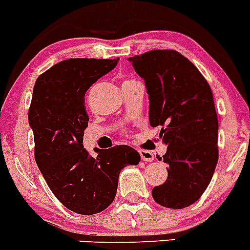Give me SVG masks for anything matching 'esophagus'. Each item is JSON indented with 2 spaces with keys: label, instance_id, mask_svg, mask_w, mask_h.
I'll list each match as a JSON object with an SVG mask.
<instances>
[{
  "label": "esophagus",
  "instance_id": "1",
  "mask_svg": "<svg viewBox=\"0 0 250 250\" xmlns=\"http://www.w3.org/2000/svg\"><path fill=\"white\" fill-rule=\"evenodd\" d=\"M139 154H141V158L143 162H153L154 160V154L151 151L148 150H139Z\"/></svg>",
  "mask_w": 250,
  "mask_h": 250
}]
</instances>
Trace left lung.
Masks as SVG:
<instances>
[{"label": "left lung", "instance_id": "left-lung-1", "mask_svg": "<svg viewBox=\"0 0 250 250\" xmlns=\"http://www.w3.org/2000/svg\"><path fill=\"white\" fill-rule=\"evenodd\" d=\"M144 79L149 122L160 125L169 167L164 184L151 190L154 201L180 209L201 197L218 162V120L213 95L199 69L175 50H151L128 58Z\"/></svg>", "mask_w": 250, "mask_h": 250}]
</instances>
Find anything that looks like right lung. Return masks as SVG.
<instances>
[{
  "mask_svg": "<svg viewBox=\"0 0 250 250\" xmlns=\"http://www.w3.org/2000/svg\"><path fill=\"white\" fill-rule=\"evenodd\" d=\"M120 59H69L55 64L36 81L28 121L34 134L36 162L49 188L67 209L95 214L116 197L118 176L141 155L128 146L83 148L88 116L85 93L116 67Z\"/></svg>",
  "mask_w": 250,
  "mask_h": 250,
  "instance_id": "1",
  "label": "right lung"
}]
</instances>
